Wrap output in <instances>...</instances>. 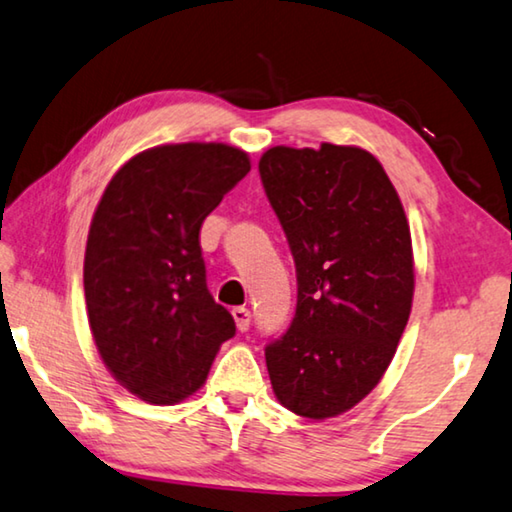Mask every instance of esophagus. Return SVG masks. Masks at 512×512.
<instances>
[{"label":"esophagus","mask_w":512,"mask_h":512,"mask_svg":"<svg viewBox=\"0 0 512 512\" xmlns=\"http://www.w3.org/2000/svg\"><path fill=\"white\" fill-rule=\"evenodd\" d=\"M232 316H234V321H237V328L241 332H246L250 328V310H248V307H234Z\"/></svg>","instance_id":"esophagus-1"}]
</instances>
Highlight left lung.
Returning a JSON list of instances; mask_svg holds the SVG:
<instances>
[{"mask_svg":"<svg viewBox=\"0 0 512 512\" xmlns=\"http://www.w3.org/2000/svg\"><path fill=\"white\" fill-rule=\"evenodd\" d=\"M266 198L296 264V312L266 344L273 392L307 419L360 403L392 362L415 291L410 225L378 159L360 148H271Z\"/></svg>","mask_w":512,"mask_h":512,"instance_id":"left-lung-1","label":"left lung"}]
</instances>
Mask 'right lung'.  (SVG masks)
Segmentation results:
<instances>
[{"instance_id": "1", "label": "right lung", "mask_w": 512, "mask_h": 512, "mask_svg": "<svg viewBox=\"0 0 512 512\" xmlns=\"http://www.w3.org/2000/svg\"><path fill=\"white\" fill-rule=\"evenodd\" d=\"M248 170V154L232 145H159L129 159L95 209L88 323L107 369L143 401L196 392L237 332L207 289L200 227Z\"/></svg>"}]
</instances>
